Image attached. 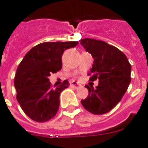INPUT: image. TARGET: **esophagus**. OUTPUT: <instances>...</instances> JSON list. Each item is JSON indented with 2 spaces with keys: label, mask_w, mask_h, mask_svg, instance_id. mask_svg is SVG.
<instances>
[{
  "label": "esophagus",
  "mask_w": 148,
  "mask_h": 148,
  "mask_svg": "<svg viewBox=\"0 0 148 148\" xmlns=\"http://www.w3.org/2000/svg\"><path fill=\"white\" fill-rule=\"evenodd\" d=\"M71 87L74 88H75V89H78L79 87H80V86H79V85H78V84H77V82H73L71 84Z\"/></svg>",
  "instance_id": "34e87169"
}]
</instances>
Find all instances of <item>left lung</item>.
<instances>
[{"label": "left lung", "instance_id": "1", "mask_svg": "<svg viewBox=\"0 0 148 148\" xmlns=\"http://www.w3.org/2000/svg\"><path fill=\"white\" fill-rule=\"evenodd\" d=\"M80 43L94 58L89 81L99 79L95 89L86 86L88 95L81 103L91 114H106L120 102L127 91L131 81V66L125 54L104 41L85 38L81 39Z\"/></svg>", "mask_w": 148, "mask_h": 148}]
</instances>
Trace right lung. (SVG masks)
<instances>
[{
	"mask_svg": "<svg viewBox=\"0 0 148 148\" xmlns=\"http://www.w3.org/2000/svg\"><path fill=\"white\" fill-rule=\"evenodd\" d=\"M77 44V41L42 42L34 46L20 62L14 77L16 97L23 112L32 120L47 122L58 111L60 94L69 87V81L53 87L49 77L61 70L65 50Z\"/></svg>",
	"mask_w": 148,
	"mask_h": 148,
	"instance_id": "add662e5",
	"label": "right lung"
}]
</instances>
